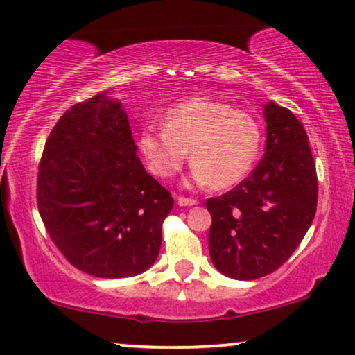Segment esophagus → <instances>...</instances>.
<instances>
[{"instance_id":"34e87169","label":"esophagus","mask_w":355,"mask_h":355,"mask_svg":"<svg viewBox=\"0 0 355 355\" xmlns=\"http://www.w3.org/2000/svg\"><path fill=\"white\" fill-rule=\"evenodd\" d=\"M178 205L180 206H195L198 205V200L195 198H185V196H178Z\"/></svg>"}]
</instances>
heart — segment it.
Masks as SVG:
<instances>
[{
	"label": "heart",
	"instance_id": "obj_1",
	"mask_svg": "<svg viewBox=\"0 0 355 355\" xmlns=\"http://www.w3.org/2000/svg\"><path fill=\"white\" fill-rule=\"evenodd\" d=\"M263 144L259 121L214 98L195 97L165 113L164 130L141 133L139 149L155 177L167 180L190 154L191 177L200 185L224 190L242 182L257 164Z\"/></svg>",
	"mask_w": 355,
	"mask_h": 355
}]
</instances>
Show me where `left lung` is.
<instances>
[{
	"label": "left lung",
	"instance_id": "1",
	"mask_svg": "<svg viewBox=\"0 0 355 355\" xmlns=\"http://www.w3.org/2000/svg\"><path fill=\"white\" fill-rule=\"evenodd\" d=\"M266 150L234 190L207 198L211 261L239 281L268 276L284 264L311 225L318 178L309 136L289 108L269 102Z\"/></svg>",
	"mask_w": 355,
	"mask_h": 355
}]
</instances>
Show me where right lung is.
Segmentation results:
<instances>
[{
	"label": "right lung",
	"instance_id": "add662e5",
	"mask_svg": "<svg viewBox=\"0 0 355 355\" xmlns=\"http://www.w3.org/2000/svg\"><path fill=\"white\" fill-rule=\"evenodd\" d=\"M37 206L51 242L74 268L116 279L154 264L173 198L136 155L120 102L97 94L74 103L51 130Z\"/></svg>",
	"mask_w": 355,
	"mask_h": 355
}]
</instances>
